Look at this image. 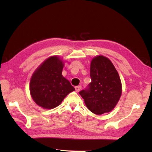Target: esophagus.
<instances>
[{"mask_svg": "<svg viewBox=\"0 0 152 152\" xmlns=\"http://www.w3.org/2000/svg\"><path fill=\"white\" fill-rule=\"evenodd\" d=\"M81 88H82V86H76L75 87V89H76V91L77 92V93H78L80 91V89H81Z\"/></svg>", "mask_w": 152, "mask_h": 152, "instance_id": "1", "label": "esophagus"}]
</instances>
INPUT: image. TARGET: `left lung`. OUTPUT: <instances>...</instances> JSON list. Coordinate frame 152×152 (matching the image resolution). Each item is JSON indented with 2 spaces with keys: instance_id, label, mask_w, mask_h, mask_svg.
I'll return each mask as SVG.
<instances>
[{
  "instance_id": "obj_1",
  "label": "left lung",
  "mask_w": 152,
  "mask_h": 152,
  "mask_svg": "<svg viewBox=\"0 0 152 152\" xmlns=\"http://www.w3.org/2000/svg\"><path fill=\"white\" fill-rule=\"evenodd\" d=\"M90 76L88 88L79 93L86 106L96 115L111 112L122 93L121 80L114 64L107 57L96 56L91 60Z\"/></svg>"
}]
</instances>
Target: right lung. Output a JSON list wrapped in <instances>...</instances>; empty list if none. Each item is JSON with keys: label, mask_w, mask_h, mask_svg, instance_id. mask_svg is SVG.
Here are the masks:
<instances>
[{"label": "right lung", "mask_w": 152, "mask_h": 152, "mask_svg": "<svg viewBox=\"0 0 152 152\" xmlns=\"http://www.w3.org/2000/svg\"><path fill=\"white\" fill-rule=\"evenodd\" d=\"M64 61L57 56L48 57L34 71L30 81V93L37 105L52 109L61 104L75 89L62 75Z\"/></svg>", "instance_id": "1"}]
</instances>
